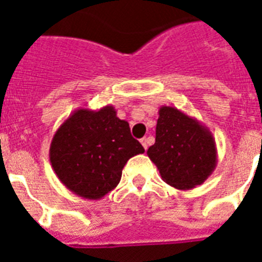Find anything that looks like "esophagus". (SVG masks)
<instances>
[{
	"mask_svg": "<svg viewBox=\"0 0 262 262\" xmlns=\"http://www.w3.org/2000/svg\"><path fill=\"white\" fill-rule=\"evenodd\" d=\"M140 143H141V145L144 147V149L147 151L148 147H149V144H151V139H149V137H144V139L140 140Z\"/></svg>",
	"mask_w": 262,
	"mask_h": 262,
	"instance_id": "34e87169",
	"label": "esophagus"
}]
</instances>
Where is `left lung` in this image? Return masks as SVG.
<instances>
[{
	"instance_id": "8db88e82",
	"label": "left lung",
	"mask_w": 262,
	"mask_h": 262,
	"mask_svg": "<svg viewBox=\"0 0 262 262\" xmlns=\"http://www.w3.org/2000/svg\"><path fill=\"white\" fill-rule=\"evenodd\" d=\"M164 182L178 190H190L215 171V137L205 125L177 107L162 106L156 123L155 144L148 148Z\"/></svg>"
}]
</instances>
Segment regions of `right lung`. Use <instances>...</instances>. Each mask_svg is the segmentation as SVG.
I'll return each mask as SVG.
<instances>
[{"label": "right lung", "mask_w": 262, "mask_h": 262, "mask_svg": "<svg viewBox=\"0 0 262 262\" xmlns=\"http://www.w3.org/2000/svg\"><path fill=\"white\" fill-rule=\"evenodd\" d=\"M143 152L129 123L108 104L73 111L53 136L49 156L63 186L85 200H100L117 187L127 160Z\"/></svg>", "instance_id": "add662e5"}]
</instances>
